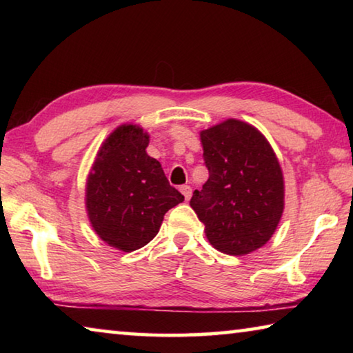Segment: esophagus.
<instances>
[{
  "label": "esophagus",
  "mask_w": 353,
  "mask_h": 353,
  "mask_svg": "<svg viewBox=\"0 0 353 353\" xmlns=\"http://www.w3.org/2000/svg\"><path fill=\"white\" fill-rule=\"evenodd\" d=\"M179 190H181V193L183 194V198L187 199V201H190V198H191V187H190V185H182V187L179 188Z\"/></svg>",
  "instance_id": "1"
}]
</instances>
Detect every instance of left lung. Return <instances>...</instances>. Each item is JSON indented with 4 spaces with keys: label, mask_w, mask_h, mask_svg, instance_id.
<instances>
[{
    "label": "left lung",
    "mask_w": 353,
    "mask_h": 353,
    "mask_svg": "<svg viewBox=\"0 0 353 353\" xmlns=\"http://www.w3.org/2000/svg\"><path fill=\"white\" fill-rule=\"evenodd\" d=\"M208 181L190 205L214 248L243 255L270 241L283 213V176L259 130L227 119L201 132Z\"/></svg>",
    "instance_id": "obj_1"
}]
</instances>
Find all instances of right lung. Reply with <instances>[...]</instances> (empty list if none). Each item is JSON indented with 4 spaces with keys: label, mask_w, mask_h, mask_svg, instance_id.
<instances>
[{
    "label": "right lung",
    "mask_w": 353,
    "mask_h": 353,
    "mask_svg": "<svg viewBox=\"0 0 353 353\" xmlns=\"http://www.w3.org/2000/svg\"><path fill=\"white\" fill-rule=\"evenodd\" d=\"M149 135L123 124L99 149L87 181V212L101 240L123 252L159 234L165 213L183 201L159 160L149 157Z\"/></svg>",
    "instance_id": "1"
}]
</instances>
